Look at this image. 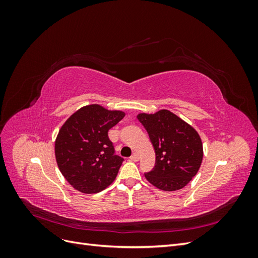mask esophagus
I'll list each match as a JSON object with an SVG mask.
<instances>
[{
    "label": "esophagus",
    "mask_w": 258,
    "mask_h": 258,
    "mask_svg": "<svg viewBox=\"0 0 258 258\" xmlns=\"http://www.w3.org/2000/svg\"><path fill=\"white\" fill-rule=\"evenodd\" d=\"M130 160H131V161H134V162H137V161L139 160V155H138L137 153H135V154L132 155L131 157H130Z\"/></svg>",
    "instance_id": "34e87169"
}]
</instances>
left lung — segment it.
<instances>
[{
    "instance_id": "obj_1",
    "label": "left lung",
    "mask_w": 258,
    "mask_h": 258,
    "mask_svg": "<svg viewBox=\"0 0 258 258\" xmlns=\"http://www.w3.org/2000/svg\"><path fill=\"white\" fill-rule=\"evenodd\" d=\"M137 118L146 129L156 154L154 169L144 174L146 179L165 191L182 189L201 166L204 147L199 134L168 110L140 113Z\"/></svg>"
}]
</instances>
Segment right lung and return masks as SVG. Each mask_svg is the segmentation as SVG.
<instances>
[{
  "mask_svg": "<svg viewBox=\"0 0 258 258\" xmlns=\"http://www.w3.org/2000/svg\"><path fill=\"white\" fill-rule=\"evenodd\" d=\"M124 117L99 104L81 107L62 124L54 155L62 175L76 190L95 194L116 178L123 159L114 155L107 132Z\"/></svg>",
  "mask_w": 258,
  "mask_h": 258,
  "instance_id": "add662e5",
  "label": "right lung"
}]
</instances>
